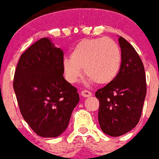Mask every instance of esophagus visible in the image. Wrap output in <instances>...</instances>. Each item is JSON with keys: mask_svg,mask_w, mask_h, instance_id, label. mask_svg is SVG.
I'll return each mask as SVG.
<instances>
[{"mask_svg": "<svg viewBox=\"0 0 159 159\" xmlns=\"http://www.w3.org/2000/svg\"><path fill=\"white\" fill-rule=\"evenodd\" d=\"M82 96L84 98H88V97H91L92 96V93L89 90H83L82 93H81Z\"/></svg>", "mask_w": 159, "mask_h": 159, "instance_id": "esophagus-1", "label": "esophagus"}]
</instances>
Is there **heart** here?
<instances>
[{"mask_svg": "<svg viewBox=\"0 0 159 159\" xmlns=\"http://www.w3.org/2000/svg\"><path fill=\"white\" fill-rule=\"evenodd\" d=\"M64 58L62 69L68 82H78L83 70L90 81L98 85H108L118 76L121 68L122 55L116 41L109 38L85 39Z\"/></svg>", "mask_w": 159, "mask_h": 159, "instance_id": "b5f03b06", "label": "heart"}]
</instances>
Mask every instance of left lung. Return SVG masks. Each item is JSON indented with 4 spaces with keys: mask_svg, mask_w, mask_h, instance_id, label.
I'll use <instances>...</instances> for the list:
<instances>
[{
    "mask_svg": "<svg viewBox=\"0 0 159 159\" xmlns=\"http://www.w3.org/2000/svg\"><path fill=\"white\" fill-rule=\"evenodd\" d=\"M121 68L116 80L95 93L101 130L111 136L127 133L138 124L147 93L144 66L133 46L119 38Z\"/></svg>",
    "mask_w": 159,
    "mask_h": 159,
    "instance_id": "obj_1",
    "label": "left lung"
}]
</instances>
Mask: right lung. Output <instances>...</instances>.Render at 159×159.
<instances>
[{
    "label": "right lung",
    "mask_w": 159,
    "mask_h": 159,
    "mask_svg": "<svg viewBox=\"0 0 159 159\" xmlns=\"http://www.w3.org/2000/svg\"><path fill=\"white\" fill-rule=\"evenodd\" d=\"M63 56L61 49L43 38L22 54L14 74L20 112L32 130L43 137L64 132L79 102L76 89L63 76Z\"/></svg>",
    "instance_id": "obj_1"
}]
</instances>
